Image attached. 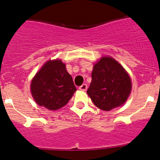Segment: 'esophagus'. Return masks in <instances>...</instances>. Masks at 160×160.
<instances>
[{
	"mask_svg": "<svg viewBox=\"0 0 160 160\" xmlns=\"http://www.w3.org/2000/svg\"><path fill=\"white\" fill-rule=\"evenodd\" d=\"M79 89H80V90H82V91H86L87 89V85L86 83L82 84V85L80 86V87H79Z\"/></svg>",
	"mask_w": 160,
	"mask_h": 160,
	"instance_id": "34e87169",
	"label": "esophagus"
}]
</instances>
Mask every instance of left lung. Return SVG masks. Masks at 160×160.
<instances>
[{
    "instance_id": "8db88e82",
    "label": "left lung",
    "mask_w": 160,
    "mask_h": 160,
    "mask_svg": "<svg viewBox=\"0 0 160 160\" xmlns=\"http://www.w3.org/2000/svg\"><path fill=\"white\" fill-rule=\"evenodd\" d=\"M131 90L129 75L112 58H102L95 64L87 94L96 107L110 111L122 106Z\"/></svg>"
}]
</instances>
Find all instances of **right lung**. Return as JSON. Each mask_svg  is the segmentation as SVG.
Listing matches in <instances>:
<instances>
[{"label":"right lung","mask_w":160,"mask_h":160,"mask_svg":"<svg viewBox=\"0 0 160 160\" xmlns=\"http://www.w3.org/2000/svg\"><path fill=\"white\" fill-rule=\"evenodd\" d=\"M77 88L61 60L48 61L31 83V92L38 105L57 110L68 102Z\"/></svg>","instance_id":"add662e5"}]
</instances>
